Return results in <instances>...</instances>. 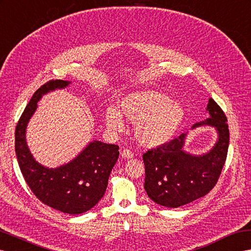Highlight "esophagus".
I'll return each mask as SVG.
<instances>
[{
    "label": "esophagus",
    "mask_w": 251,
    "mask_h": 251,
    "mask_svg": "<svg viewBox=\"0 0 251 251\" xmlns=\"http://www.w3.org/2000/svg\"><path fill=\"white\" fill-rule=\"evenodd\" d=\"M121 156L124 159H131L133 157V153L129 150H123L121 152Z\"/></svg>",
    "instance_id": "34e87169"
}]
</instances>
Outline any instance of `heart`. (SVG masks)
Listing matches in <instances>:
<instances>
[{
  "label": "heart",
  "mask_w": 251,
  "mask_h": 251,
  "mask_svg": "<svg viewBox=\"0 0 251 251\" xmlns=\"http://www.w3.org/2000/svg\"><path fill=\"white\" fill-rule=\"evenodd\" d=\"M120 111L108 107L105 124L118 131L124 126L123 115L132 122L134 138L145 147L164 145L174 138L185 119L184 107L158 90L143 89L124 96L120 101Z\"/></svg>",
  "instance_id": "heart-1"
}]
</instances>
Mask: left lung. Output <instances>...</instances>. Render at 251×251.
Segmentation results:
<instances>
[{"label": "left lung", "instance_id": "8db88e82", "mask_svg": "<svg viewBox=\"0 0 251 251\" xmlns=\"http://www.w3.org/2000/svg\"><path fill=\"white\" fill-rule=\"evenodd\" d=\"M205 112L209 118L192 126L214 128L217 139L207 152L195 155L184 151L187 133L143 155L144 189L156 203L178 208L201 198L213 189L227 158L229 129L227 118L211 98Z\"/></svg>", "mask_w": 251, "mask_h": 251}]
</instances>
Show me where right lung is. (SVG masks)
I'll return each mask as SVG.
<instances>
[{
    "mask_svg": "<svg viewBox=\"0 0 251 251\" xmlns=\"http://www.w3.org/2000/svg\"><path fill=\"white\" fill-rule=\"evenodd\" d=\"M72 81L50 80L34 93L16 127L15 150L25 181L40 201L67 214H81L104 196L110 172L119 158V146L91 141L68 163L48 168L30 152L26 129L43 95L67 88Z\"/></svg>",
    "mask_w": 251,
    "mask_h": 251,
    "instance_id": "right-lung-1",
    "label": "right lung"
}]
</instances>
